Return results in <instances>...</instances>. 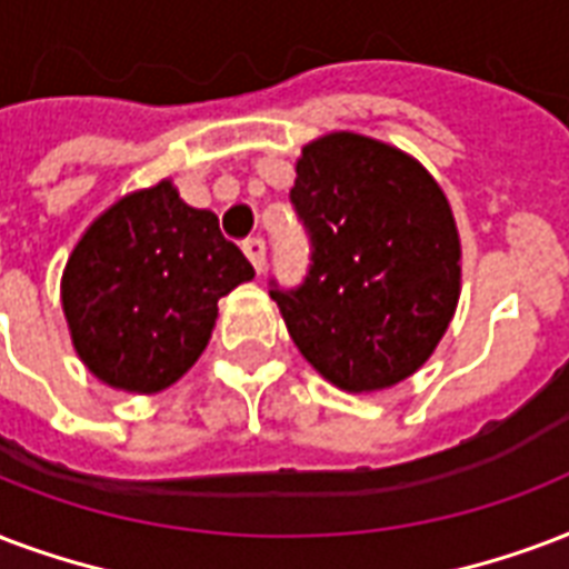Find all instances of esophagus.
I'll return each instance as SVG.
<instances>
[{
  "mask_svg": "<svg viewBox=\"0 0 569 569\" xmlns=\"http://www.w3.org/2000/svg\"><path fill=\"white\" fill-rule=\"evenodd\" d=\"M244 253L250 259V266L256 268V274H262L266 271V241L262 238H247Z\"/></svg>",
  "mask_w": 569,
  "mask_h": 569,
  "instance_id": "34e87169",
  "label": "esophagus"
}]
</instances>
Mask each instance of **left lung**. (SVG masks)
<instances>
[{
	"instance_id": "1",
	"label": "left lung",
	"mask_w": 569,
	"mask_h": 569,
	"mask_svg": "<svg viewBox=\"0 0 569 569\" xmlns=\"http://www.w3.org/2000/svg\"><path fill=\"white\" fill-rule=\"evenodd\" d=\"M289 190L310 238L298 286L271 280L289 337L337 388L409 379L439 346L459 298V236L418 160L358 133L303 146Z\"/></svg>"
}]
</instances>
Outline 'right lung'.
I'll use <instances>...</instances> for the list:
<instances>
[{"label": "right lung", "mask_w": 569, "mask_h": 569, "mask_svg": "<svg viewBox=\"0 0 569 569\" xmlns=\"http://www.w3.org/2000/svg\"><path fill=\"white\" fill-rule=\"evenodd\" d=\"M253 277L217 214L160 181L86 229L62 274V307L82 363L101 381L158 393L208 346L217 301Z\"/></svg>", "instance_id": "obj_1"}]
</instances>
